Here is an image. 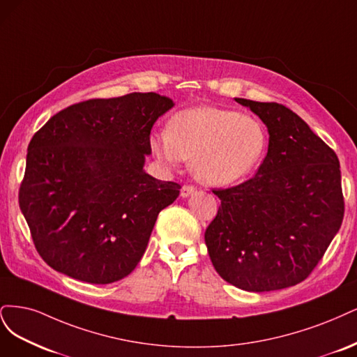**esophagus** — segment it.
<instances>
[{"instance_id":"1","label":"esophagus","mask_w":357,"mask_h":357,"mask_svg":"<svg viewBox=\"0 0 357 357\" xmlns=\"http://www.w3.org/2000/svg\"><path fill=\"white\" fill-rule=\"evenodd\" d=\"M194 191H195V188L192 185H183L181 188V197L185 199V197H188V195H191Z\"/></svg>"}]
</instances>
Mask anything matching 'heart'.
I'll list each match as a JSON object with an SVG mask.
<instances>
[{
	"label": "heart",
	"instance_id": "b5f03b06",
	"mask_svg": "<svg viewBox=\"0 0 357 357\" xmlns=\"http://www.w3.org/2000/svg\"><path fill=\"white\" fill-rule=\"evenodd\" d=\"M151 146L162 162H191L199 181L224 187L257 169L266 153L267 133L254 117L233 109L199 107L175 114L169 132L153 135Z\"/></svg>",
	"mask_w": 357,
	"mask_h": 357
}]
</instances>
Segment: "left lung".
I'll use <instances>...</instances> for the list:
<instances>
[{"label":"left lung","instance_id":"obj_1","mask_svg":"<svg viewBox=\"0 0 357 357\" xmlns=\"http://www.w3.org/2000/svg\"><path fill=\"white\" fill-rule=\"evenodd\" d=\"M268 129L257 175L213 190L221 200L204 241L215 270L240 289L268 292L305 280L344 218L340 162L294 111L236 98Z\"/></svg>","mask_w":357,"mask_h":357}]
</instances>
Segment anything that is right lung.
<instances>
[{
    "mask_svg": "<svg viewBox=\"0 0 357 357\" xmlns=\"http://www.w3.org/2000/svg\"><path fill=\"white\" fill-rule=\"evenodd\" d=\"M172 107L153 91L90 99L57 112L32 136L19 206L53 270L95 284L135 270L158 213L181 190L144 170L149 133Z\"/></svg>",
    "mask_w": 357,
    "mask_h": 357,
    "instance_id": "obj_1",
    "label": "right lung"
}]
</instances>
